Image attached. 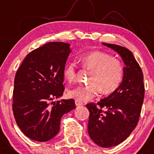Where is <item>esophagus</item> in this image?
<instances>
[{"mask_svg":"<svg viewBox=\"0 0 154 154\" xmlns=\"http://www.w3.org/2000/svg\"><path fill=\"white\" fill-rule=\"evenodd\" d=\"M75 105L77 106H82V105H83V103H82V102L79 101V100H75Z\"/></svg>","mask_w":154,"mask_h":154,"instance_id":"esophagus-1","label":"esophagus"}]
</instances>
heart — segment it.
Instances as JSON below:
<instances>
[{
	"mask_svg": "<svg viewBox=\"0 0 154 154\" xmlns=\"http://www.w3.org/2000/svg\"><path fill=\"white\" fill-rule=\"evenodd\" d=\"M79 61L83 68L91 71L89 84L77 86L68 90V97L80 102L88 101L100 92L110 94L116 91L122 83L125 68L119 59L108 53L94 51L81 54ZM64 78L70 83L77 76V66L74 62H68L63 68Z\"/></svg>",
	"mask_w": 154,
	"mask_h": 154,
	"instance_id": "b5f03b06",
	"label": "heart"
}]
</instances>
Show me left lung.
Wrapping results in <instances>:
<instances>
[{"label": "left lung", "mask_w": 154, "mask_h": 154, "mask_svg": "<svg viewBox=\"0 0 154 154\" xmlns=\"http://www.w3.org/2000/svg\"><path fill=\"white\" fill-rule=\"evenodd\" d=\"M103 45L116 51L126 66L123 80L116 91L97 103L86 104L89 111L88 132L97 145L111 147L124 142L136 128L143 104L144 85L142 69L130 50L117 45Z\"/></svg>", "instance_id": "1"}]
</instances>
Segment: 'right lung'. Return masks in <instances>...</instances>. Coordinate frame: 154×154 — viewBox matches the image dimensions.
Listing matches in <instances>:
<instances>
[{"instance_id":"1","label":"right lung","mask_w":154,"mask_h":154,"mask_svg":"<svg viewBox=\"0 0 154 154\" xmlns=\"http://www.w3.org/2000/svg\"><path fill=\"white\" fill-rule=\"evenodd\" d=\"M61 42H48L27 55L15 76L12 111L29 139L47 142L60 128L64 114L75 108L74 99L51 102L63 95V71L71 50Z\"/></svg>"}]
</instances>
